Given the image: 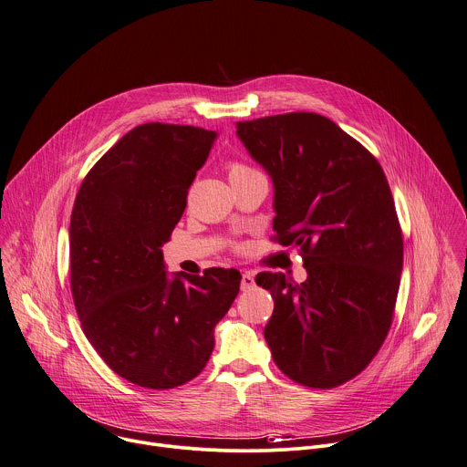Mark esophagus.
<instances>
[{"instance_id":"esophagus-1","label":"esophagus","mask_w":467,"mask_h":467,"mask_svg":"<svg viewBox=\"0 0 467 467\" xmlns=\"http://www.w3.org/2000/svg\"><path fill=\"white\" fill-rule=\"evenodd\" d=\"M242 289L244 291H247V289H251L253 285H254V275L253 273H249V271H245L244 275H242Z\"/></svg>"}]
</instances>
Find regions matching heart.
Wrapping results in <instances>:
<instances>
[{
	"label": "heart",
	"instance_id": "b5f03b06",
	"mask_svg": "<svg viewBox=\"0 0 467 467\" xmlns=\"http://www.w3.org/2000/svg\"><path fill=\"white\" fill-rule=\"evenodd\" d=\"M247 171H251V169H247L245 165H240V163L231 165V174H240V172H247Z\"/></svg>",
	"mask_w": 467,
	"mask_h": 467
}]
</instances>
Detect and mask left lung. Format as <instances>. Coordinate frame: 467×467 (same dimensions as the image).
<instances>
[{
    "instance_id": "left-lung-1",
    "label": "left lung",
    "mask_w": 467,
    "mask_h": 467,
    "mask_svg": "<svg viewBox=\"0 0 467 467\" xmlns=\"http://www.w3.org/2000/svg\"><path fill=\"white\" fill-rule=\"evenodd\" d=\"M273 182V231L298 247L307 278L258 273L275 309L264 328L273 361L293 381L332 389L381 348L394 316L403 238L374 155L328 117L295 111L236 124Z\"/></svg>"
}]
</instances>
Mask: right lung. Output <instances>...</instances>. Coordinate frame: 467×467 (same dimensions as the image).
Segmentation results:
<instances>
[{
  "label": "right lung",
  "mask_w": 467,
  "mask_h": 467,
  "mask_svg": "<svg viewBox=\"0 0 467 467\" xmlns=\"http://www.w3.org/2000/svg\"><path fill=\"white\" fill-rule=\"evenodd\" d=\"M218 133L146 122L84 178L69 225L71 293L82 330L120 378L165 390L196 378L240 291L238 269L169 275L163 244Z\"/></svg>",
  "instance_id": "right-lung-1"
}]
</instances>
